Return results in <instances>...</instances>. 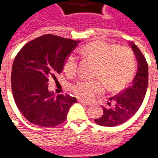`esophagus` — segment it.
<instances>
[{
    "label": "esophagus",
    "instance_id": "esophagus-1",
    "mask_svg": "<svg viewBox=\"0 0 158 158\" xmlns=\"http://www.w3.org/2000/svg\"><path fill=\"white\" fill-rule=\"evenodd\" d=\"M79 102L83 103V104H85V105H87V106H89V105H91V103L89 102H86L85 100L83 99H79Z\"/></svg>",
    "mask_w": 158,
    "mask_h": 158
}]
</instances>
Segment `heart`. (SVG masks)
Wrapping results in <instances>:
<instances>
[{
	"instance_id": "obj_1",
	"label": "heart",
	"mask_w": 158,
	"mask_h": 158,
	"mask_svg": "<svg viewBox=\"0 0 158 158\" xmlns=\"http://www.w3.org/2000/svg\"><path fill=\"white\" fill-rule=\"evenodd\" d=\"M80 52L98 63L93 79H80L73 85L76 96L86 100L93 99L102 93L106 84L111 89H119L129 84L136 71V57L132 49L96 40L85 45ZM79 68L78 56L71 53L66 58L63 69L67 75H76Z\"/></svg>"
}]
</instances>
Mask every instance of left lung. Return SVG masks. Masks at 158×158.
<instances>
[{
    "instance_id": "8db88e82",
    "label": "left lung",
    "mask_w": 158,
    "mask_h": 158,
    "mask_svg": "<svg viewBox=\"0 0 158 158\" xmlns=\"http://www.w3.org/2000/svg\"><path fill=\"white\" fill-rule=\"evenodd\" d=\"M131 47L138 61V71L131 85L122 92L109 98L113 106L109 109L103 108V115L95 122L102 126L114 127L122 124L131 118L141 106L148 85V64L139 49L134 43ZM111 105V102L107 103Z\"/></svg>"
}]
</instances>
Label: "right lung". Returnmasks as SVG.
<instances>
[{
  "label": "right lung",
  "mask_w": 158,
  "mask_h": 158,
  "mask_svg": "<svg viewBox=\"0 0 158 158\" xmlns=\"http://www.w3.org/2000/svg\"><path fill=\"white\" fill-rule=\"evenodd\" d=\"M79 42L44 35L28 42L17 54L11 76L12 95L19 111L30 123L45 128L59 125L77 102L69 95L54 96L49 90L48 81L56 79L67 56Z\"/></svg>",
  "instance_id": "right-lung-1"
}]
</instances>
